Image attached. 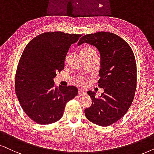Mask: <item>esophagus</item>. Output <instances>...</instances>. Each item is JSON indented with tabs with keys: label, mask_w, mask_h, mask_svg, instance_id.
<instances>
[{
	"label": "esophagus",
	"mask_w": 154,
	"mask_h": 154,
	"mask_svg": "<svg viewBox=\"0 0 154 154\" xmlns=\"http://www.w3.org/2000/svg\"><path fill=\"white\" fill-rule=\"evenodd\" d=\"M78 94H79V95H80V96H83V95H85V94H86V92H85V91L82 90V89H79Z\"/></svg>",
	"instance_id": "esophagus-1"
}]
</instances>
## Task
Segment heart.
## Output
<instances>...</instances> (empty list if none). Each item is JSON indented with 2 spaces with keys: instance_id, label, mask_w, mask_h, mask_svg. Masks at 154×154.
I'll return each mask as SVG.
<instances>
[{
  "instance_id": "obj_1",
  "label": "heart",
  "mask_w": 154,
  "mask_h": 154,
  "mask_svg": "<svg viewBox=\"0 0 154 154\" xmlns=\"http://www.w3.org/2000/svg\"><path fill=\"white\" fill-rule=\"evenodd\" d=\"M90 54H97L95 50L91 47H85L81 51V55H90ZM79 84H83V79L79 78L77 79Z\"/></svg>"
}]
</instances>
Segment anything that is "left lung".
Masks as SVG:
<instances>
[{
  "label": "left lung",
  "instance_id": "left-lung-1",
  "mask_svg": "<svg viewBox=\"0 0 154 154\" xmlns=\"http://www.w3.org/2000/svg\"><path fill=\"white\" fill-rule=\"evenodd\" d=\"M84 42L95 46L100 52V79L97 85L104 89L99 98L93 91L87 92L92 103L85 109V116L97 125L108 126L123 117L133 102L137 85L135 56L129 44L112 32L85 35L78 45Z\"/></svg>",
  "mask_w": 154,
  "mask_h": 154
}]
</instances>
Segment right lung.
Returning a JSON list of instances; mask_svg holds the SVG:
<instances>
[{
  "mask_svg": "<svg viewBox=\"0 0 154 154\" xmlns=\"http://www.w3.org/2000/svg\"><path fill=\"white\" fill-rule=\"evenodd\" d=\"M82 35L46 32L32 39L17 64L15 89L25 114L39 124H50L62 118L66 104L77 96L75 86H55L53 78L63 70L72 44Z\"/></svg>",
  "mask_w": 154,
  "mask_h": 154,
  "instance_id": "1",
  "label": "right lung"
}]
</instances>
